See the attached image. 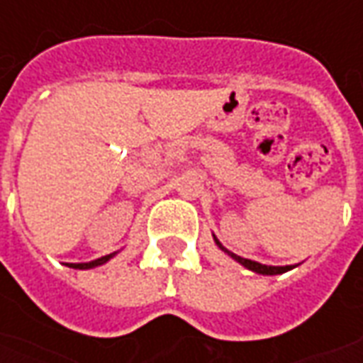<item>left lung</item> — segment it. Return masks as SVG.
Instances as JSON below:
<instances>
[{
  "label": "left lung",
  "mask_w": 363,
  "mask_h": 363,
  "mask_svg": "<svg viewBox=\"0 0 363 363\" xmlns=\"http://www.w3.org/2000/svg\"><path fill=\"white\" fill-rule=\"evenodd\" d=\"M213 241H216V245L220 247L221 251L225 252V255H229L233 260H237L239 264H243L245 268H249V270H252V272L262 274V276H276V274H284V272H288V270H291V268H296V264H288V267H268V264H260V262H257V260L243 259V257H239V255H235V252L228 251V249L218 241V237L216 235H213Z\"/></svg>",
  "instance_id": "left-lung-1"
}]
</instances>
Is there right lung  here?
<instances>
[{"label":"right lung","instance_id":"add662e5","mask_svg":"<svg viewBox=\"0 0 363 363\" xmlns=\"http://www.w3.org/2000/svg\"><path fill=\"white\" fill-rule=\"evenodd\" d=\"M116 252H111V255H104V257H101V259H95L91 260V262H66L67 267L69 268H77V270H89V268H95V267H101V264H104V262H108V260L114 257Z\"/></svg>","mask_w":363,"mask_h":363}]
</instances>
